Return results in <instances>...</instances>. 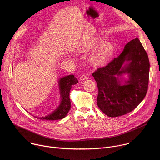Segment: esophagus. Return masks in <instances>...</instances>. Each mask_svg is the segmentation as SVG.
I'll return each instance as SVG.
<instances>
[{"label":"esophagus","mask_w":160,"mask_h":160,"mask_svg":"<svg viewBox=\"0 0 160 160\" xmlns=\"http://www.w3.org/2000/svg\"><path fill=\"white\" fill-rule=\"evenodd\" d=\"M85 79H87V76H86V75H85V74H82V75L80 76V81H83V80H85Z\"/></svg>","instance_id":"1"}]
</instances>
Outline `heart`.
<instances>
[{"label": "heart", "instance_id": "obj_1", "mask_svg": "<svg viewBox=\"0 0 160 160\" xmlns=\"http://www.w3.org/2000/svg\"><path fill=\"white\" fill-rule=\"evenodd\" d=\"M94 48L95 49L90 57V61L95 67L104 66L115 51V47L111 42L103 41L102 39H94L83 44L79 51L83 53H88Z\"/></svg>", "mask_w": 160, "mask_h": 160}]
</instances>
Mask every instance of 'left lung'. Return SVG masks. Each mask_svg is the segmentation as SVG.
Wrapping results in <instances>:
<instances>
[{"label":"left lung","mask_w":160,"mask_h":160,"mask_svg":"<svg viewBox=\"0 0 160 160\" xmlns=\"http://www.w3.org/2000/svg\"><path fill=\"white\" fill-rule=\"evenodd\" d=\"M149 61L138 38L132 40L121 54L92 73L99 92L97 104L106 115L122 116L133 111L145 98L149 83ZM127 74L125 79L123 74Z\"/></svg>","instance_id":"obj_1"}]
</instances>
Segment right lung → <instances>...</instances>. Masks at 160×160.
Instances as JSON below:
<instances>
[{"label":"right lung","instance_id":"1","mask_svg":"<svg viewBox=\"0 0 160 160\" xmlns=\"http://www.w3.org/2000/svg\"><path fill=\"white\" fill-rule=\"evenodd\" d=\"M77 83L78 80L73 75H68L61 78L58 82L61 96V102L59 106L48 116L42 117H35V118L46 120H56L64 118L67 115L71 108V102L70 99V90L72 85L77 84Z\"/></svg>","mask_w":160,"mask_h":160}]
</instances>
